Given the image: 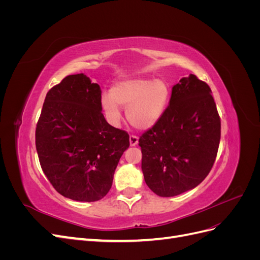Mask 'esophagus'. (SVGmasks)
<instances>
[{"label":"esophagus","mask_w":260,"mask_h":260,"mask_svg":"<svg viewBox=\"0 0 260 260\" xmlns=\"http://www.w3.org/2000/svg\"><path fill=\"white\" fill-rule=\"evenodd\" d=\"M129 140H130V145L131 146H136L138 144V142H139V138L137 136H133V135L130 136Z\"/></svg>","instance_id":"esophagus-1"}]
</instances>
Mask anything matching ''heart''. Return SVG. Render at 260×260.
<instances>
[{"label": "heart", "mask_w": 260, "mask_h": 260, "mask_svg": "<svg viewBox=\"0 0 260 260\" xmlns=\"http://www.w3.org/2000/svg\"><path fill=\"white\" fill-rule=\"evenodd\" d=\"M169 94V86L164 80L138 78L115 84L111 96L102 98V107L112 124H119L121 107L127 109V119L133 127L147 130L158 122L166 111Z\"/></svg>", "instance_id": "1"}]
</instances>
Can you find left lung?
<instances>
[{
	"mask_svg": "<svg viewBox=\"0 0 260 260\" xmlns=\"http://www.w3.org/2000/svg\"><path fill=\"white\" fill-rule=\"evenodd\" d=\"M210 93L195 75L182 78L158 122L140 137L144 180L158 196L192 190L214 166L221 122Z\"/></svg>",
	"mask_w": 260,
	"mask_h": 260,
	"instance_id": "1",
	"label": "left lung"
}]
</instances>
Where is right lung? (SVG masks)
<instances>
[{"label":"right lung","mask_w":260,"mask_h":260,"mask_svg":"<svg viewBox=\"0 0 260 260\" xmlns=\"http://www.w3.org/2000/svg\"><path fill=\"white\" fill-rule=\"evenodd\" d=\"M102 91L83 74L65 77L48 92L36 129L41 168L67 199L95 202L111 190L129 135L102 114Z\"/></svg>","instance_id":"1"}]
</instances>
